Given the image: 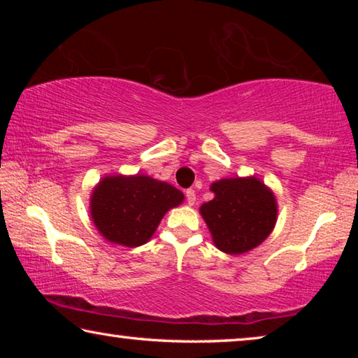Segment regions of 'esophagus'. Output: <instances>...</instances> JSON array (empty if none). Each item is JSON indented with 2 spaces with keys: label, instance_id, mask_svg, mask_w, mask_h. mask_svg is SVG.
Instances as JSON below:
<instances>
[{
  "label": "esophagus",
  "instance_id": "34e87169",
  "mask_svg": "<svg viewBox=\"0 0 358 358\" xmlns=\"http://www.w3.org/2000/svg\"><path fill=\"white\" fill-rule=\"evenodd\" d=\"M186 201H187V205H194V203H196V191H194V189H187V191H186Z\"/></svg>",
  "mask_w": 358,
  "mask_h": 358
}]
</instances>
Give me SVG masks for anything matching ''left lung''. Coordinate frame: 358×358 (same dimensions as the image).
<instances>
[{
	"mask_svg": "<svg viewBox=\"0 0 358 358\" xmlns=\"http://www.w3.org/2000/svg\"><path fill=\"white\" fill-rule=\"evenodd\" d=\"M210 189L215 197L202 205L201 215L217 250L243 254L271 234L278 216L276 199L259 178H222Z\"/></svg>",
	"mask_w": 358,
	"mask_h": 358,
	"instance_id": "1",
	"label": "left lung"
}]
</instances>
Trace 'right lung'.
<instances>
[{
  "mask_svg": "<svg viewBox=\"0 0 358 358\" xmlns=\"http://www.w3.org/2000/svg\"><path fill=\"white\" fill-rule=\"evenodd\" d=\"M183 201L177 187L148 175H108L92 192L90 213L106 240L136 248L147 243L167 211Z\"/></svg>",
  "mask_w": 358,
  "mask_h": 358,
  "instance_id": "1",
  "label": "right lung"
}]
</instances>
